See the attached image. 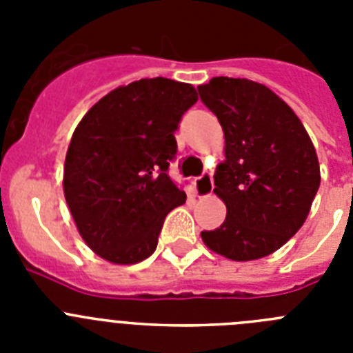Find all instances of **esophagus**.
Here are the masks:
<instances>
[{"label":"esophagus","mask_w":353,"mask_h":353,"mask_svg":"<svg viewBox=\"0 0 353 353\" xmlns=\"http://www.w3.org/2000/svg\"><path fill=\"white\" fill-rule=\"evenodd\" d=\"M194 191L199 198L212 194V191H214V180H212L210 173H203L199 179L194 180Z\"/></svg>","instance_id":"obj_1"}]
</instances>
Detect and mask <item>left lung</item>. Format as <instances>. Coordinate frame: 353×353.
Wrapping results in <instances>:
<instances>
[{"mask_svg":"<svg viewBox=\"0 0 353 353\" xmlns=\"http://www.w3.org/2000/svg\"><path fill=\"white\" fill-rule=\"evenodd\" d=\"M198 92L223 127L226 157L214 174L226 221L201 239L230 260L269 256L310 214L320 187L316 150L293 109L265 84L212 77Z\"/></svg>","mask_w":353,"mask_h":353,"instance_id":"1","label":"left lung"}]
</instances>
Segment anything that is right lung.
Segmentation results:
<instances>
[{
	"mask_svg": "<svg viewBox=\"0 0 353 353\" xmlns=\"http://www.w3.org/2000/svg\"><path fill=\"white\" fill-rule=\"evenodd\" d=\"M196 101L192 84L134 81L102 97L72 134L65 199L79 235L104 260L148 258L166 215L185 203L168 168L176 154L174 130Z\"/></svg>",
	"mask_w": 353,
	"mask_h": 353,
	"instance_id": "1",
	"label": "right lung"
}]
</instances>
